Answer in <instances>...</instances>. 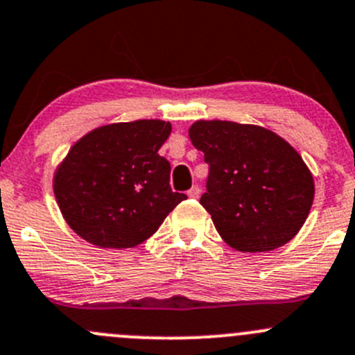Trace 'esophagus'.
I'll return each mask as SVG.
<instances>
[{
  "label": "esophagus",
  "mask_w": 355,
  "mask_h": 355,
  "mask_svg": "<svg viewBox=\"0 0 355 355\" xmlns=\"http://www.w3.org/2000/svg\"><path fill=\"white\" fill-rule=\"evenodd\" d=\"M187 196H189V198H191V199H198L199 196H200V189H199V185H194V187H192L191 191L187 192Z\"/></svg>",
  "instance_id": "1"
}]
</instances>
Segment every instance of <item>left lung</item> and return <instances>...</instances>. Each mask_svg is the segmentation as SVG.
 Instances as JSON below:
<instances>
[{
  "label": "left lung",
  "mask_w": 355,
  "mask_h": 355,
  "mask_svg": "<svg viewBox=\"0 0 355 355\" xmlns=\"http://www.w3.org/2000/svg\"><path fill=\"white\" fill-rule=\"evenodd\" d=\"M189 135L209 164L200 204L228 245L264 252L295 237L313 206L314 182L287 141L221 120L196 121Z\"/></svg>",
  "instance_id": "8db88e82"
}]
</instances>
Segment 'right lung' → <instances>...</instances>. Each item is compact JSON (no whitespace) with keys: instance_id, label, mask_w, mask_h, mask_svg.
Masks as SVG:
<instances>
[{"instance_id":"1","label":"right lung","mask_w":355,"mask_h":355,"mask_svg":"<svg viewBox=\"0 0 355 355\" xmlns=\"http://www.w3.org/2000/svg\"><path fill=\"white\" fill-rule=\"evenodd\" d=\"M170 132L161 120L105 125L68 151L55 196L75 234L99 247H135L187 199L171 191V166L157 155Z\"/></svg>"}]
</instances>
